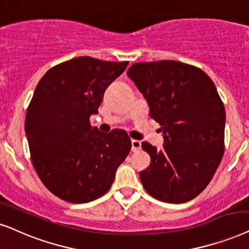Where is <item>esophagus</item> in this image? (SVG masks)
Listing matches in <instances>:
<instances>
[{
  "instance_id": "34e87169",
  "label": "esophagus",
  "mask_w": 249,
  "mask_h": 249,
  "mask_svg": "<svg viewBox=\"0 0 249 249\" xmlns=\"http://www.w3.org/2000/svg\"><path fill=\"white\" fill-rule=\"evenodd\" d=\"M141 147H142L141 141L131 140V151H132V152H136V151L141 150Z\"/></svg>"
}]
</instances>
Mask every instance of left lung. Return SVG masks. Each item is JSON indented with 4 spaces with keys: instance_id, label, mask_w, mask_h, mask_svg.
Masks as SVG:
<instances>
[{
    "instance_id": "obj_1",
    "label": "left lung",
    "mask_w": 249,
    "mask_h": 249,
    "mask_svg": "<svg viewBox=\"0 0 249 249\" xmlns=\"http://www.w3.org/2000/svg\"><path fill=\"white\" fill-rule=\"evenodd\" d=\"M127 75L161 125L163 147L143 142L151 164L141 182L160 201L183 203L208 185L224 153L225 108L202 70L176 60L137 63Z\"/></svg>"
}]
</instances>
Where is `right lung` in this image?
<instances>
[{"instance_id": "1", "label": "right lung", "mask_w": 249, "mask_h": 249, "mask_svg": "<svg viewBox=\"0 0 249 249\" xmlns=\"http://www.w3.org/2000/svg\"><path fill=\"white\" fill-rule=\"evenodd\" d=\"M127 66L77 57L50 69L37 83L25 132L38 177L58 198L83 203L105 195L130 152L127 132L105 134L89 122L106 88Z\"/></svg>"}]
</instances>
